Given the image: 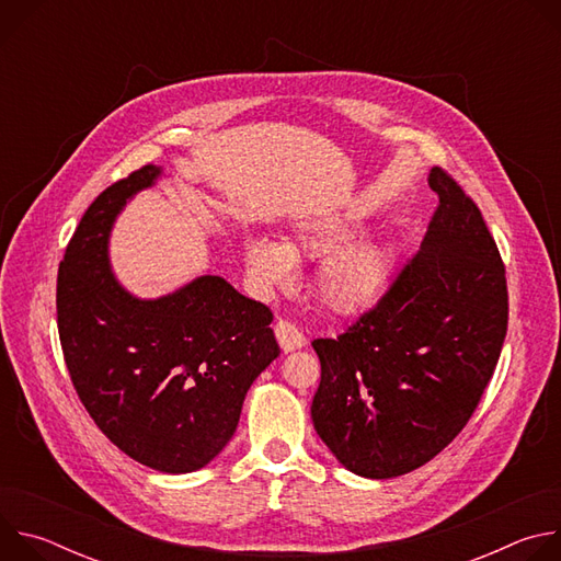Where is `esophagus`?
<instances>
[{
    "instance_id": "1",
    "label": "esophagus",
    "mask_w": 561,
    "mask_h": 561,
    "mask_svg": "<svg viewBox=\"0 0 561 561\" xmlns=\"http://www.w3.org/2000/svg\"><path fill=\"white\" fill-rule=\"evenodd\" d=\"M275 335L284 353H293L306 344V337L301 335V331L293 322H288V319H277Z\"/></svg>"
}]
</instances>
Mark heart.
<instances>
[{
    "label": "heart",
    "instance_id": "1",
    "mask_svg": "<svg viewBox=\"0 0 561 561\" xmlns=\"http://www.w3.org/2000/svg\"><path fill=\"white\" fill-rule=\"evenodd\" d=\"M357 230L342 221L301 224L288 247L268 237L244 242V264L262 293L290 284L295 260H317L314 293L335 314H359L373 308L392 277V251L379 242H353Z\"/></svg>",
    "mask_w": 561,
    "mask_h": 561
}]
</instances>
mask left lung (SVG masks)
Returning a JSON list of instances; mask_svg holds the SVG:
<instances>
[{"label": "left lung", "instance_id": "obj_1", "mask_svg": "<svg viewBox=\"0 0 561 561\" xmlns=\"http://www.w3.org/2000/svg\"><path fill=\"white\" fill-rule=\"evenodd\" d=\"M424 242L346 333L314 340L310 417L351 472L388 479L442 453L468 424L508 327L506 268L463 188L439 167Z\"/></svg>", "mask_w": 561, "mask_h": 561}]
</instances>
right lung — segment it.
Returning <instances> with one entry per match:
<instances>
[{
    "instance_id": "right-lung-1",
    "label": "right lung",
    "mask_w": 561,
    "mask_h": 561,
    "mask_svg": "<svg viewBox=\"0 0 561 561\" xmlns=\"http://www.w3.org/2000/svg\"><path fill=\"white\" fill-rule=\"evenodd\" d=\"M146 164L89 206L57 275V329L70 381L98 428L135 461L193 472L230 442L244 397L279 355L273 312L217 275L137 299L108 262L126 202L154 184Z\"/></svg>"
}]
</instances>
